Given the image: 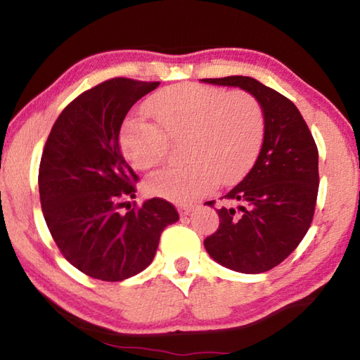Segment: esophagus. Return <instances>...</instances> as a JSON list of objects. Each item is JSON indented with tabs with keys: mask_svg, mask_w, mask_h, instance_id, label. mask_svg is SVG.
Segmentation results:
<instances>
[{
	"mask_svg": "<svg viewBox=\"0 0 360 360\" xmlns=\"http://www.w3.org/2000/svg\"><path fill=\"white\" fill-rule=\"evenodd\" d=\"M192 210H193V206H192V205H178V211L181 212L182 216L188 214V212H191Z\"/></svg>",
	"mask_w": 360,
	"mask_h": 360,
	"instance_id": "1",
	"label": "esophagus"
}]
</instances>
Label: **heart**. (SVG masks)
<instances>
[{
    "mask_svg": "<svg viewBox=\"0 0 360 360\" xmlns=\"http://www.w3.org/2000/svg\"><path fill=\"white\" fill-rule=\"evenodd\" d=\"M146 111L156 124L146 117L127 120L120 133L122 152L146 172L165 160L169 143L184 141L187 165L146 181L149 193L173 202H192L219 181L227 184L241 178L264 139V109L245 90L227 94L208 85L178 84L152 96Z\"/></svg>",
    "mask_w": 360,
    "mask_h": 360,
    "instance_id": "heart-1",
    "label": "heart"
}]
</instances>
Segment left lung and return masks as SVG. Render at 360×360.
I'll return each mask as SVG.
<instances>
[{"label": "left lung", "mask_w": 360, "mask_h": 360, "mask_svg": "<svg viewBox=\"0 0 360 360\" xmlns=\"http://www.w3.org/2000/svg\"><path fill=\"white\" fill-rule=\"evenodd\" d=\"M252 94L264 109L257 160L240 184L221 197L219 229L206 236L212 259L230 270L264 273L295 251L313 222L319 188L318 146L300 111L276 90L248 76L202 79ZM216 205V200L208 202Z\"/></svg>", "instance_id": "1"}]
</instances>
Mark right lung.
<instances>
[{
	"mask_svg": "<svg viewBox=\"0 0 360 360\" xmlns=\"http://www.w3.org/2000/svg\"><path fill=\"white\" fill-rule=\"evenodd\" d=\"M160 82L114 77L85 90L53 124L39 163V198L47 229L63 257L87 276L122 281L154 259L174 206L133 202L138 174L120 150L122 122Z\"/></svg>",
	"mask_w": 360,
	"mask_h": 360,
	"instance_id": "add662e5",
	"label": "right lung"
}]
</instances>
